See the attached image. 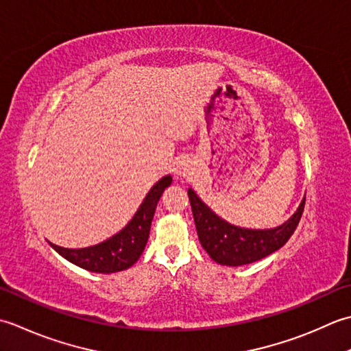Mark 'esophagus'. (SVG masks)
<instances>
[{"mask_svg":"<svg viewBox=\"0 0 351 351\" xmlns=\"http://www.w3.org/2000/svg\"><path fill=\"white\" fill-rule=\"evenodd\" d=\"M184 173H186V168H180V171H178V174H180V176H184Z\"/></svg>","mask_w":351,"mask_h":351,"instance_id":"obj_1","label":"esophagus"}]
</instances>
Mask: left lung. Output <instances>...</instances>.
Wrapping results in <instances>:
<instances>
[{"mask_svg":"<svg viewBox=\"0 0 351 351\" xmlns=\"http://www.w3.org/2000/svg\"><path fill=\"white\" fill-rule=\"evenodd\" d=\"M188 197L194 213L199 244L219 265L241 267L261 261L282 248L295 232L304 209L306 197L288 221L274 228H244L219 218L189 188Z\"/></svg>","mask_w":351,"mask_h":351,"instance_id":"8db88e82","label":"left lung"}]
</instances>
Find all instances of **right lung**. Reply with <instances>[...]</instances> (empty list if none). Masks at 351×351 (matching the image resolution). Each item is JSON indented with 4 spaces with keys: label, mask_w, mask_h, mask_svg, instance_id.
I'll return each instance as SVG.
<instances>
[{
    "label": "right lung",
    "mask_w": 351,
    "mask_h": 351,
    "mask_svg": "<svg viewBox=\"0 0 351 351\" xmlns=\"http://www.w3.org/2000/svg\"><path fill=\"white\" fill-rule=\"evenodd\" d=\"M171 182H173L171 176L162 177L148 191L144 202L141 203L128 224L112 238L86 248H63L53 242H49V245L66 261L90 273L110 274L130 268L144 252L157 203Z\"/></svg>",
    "instance_id": "right-lung-1"
}]
</instances>
